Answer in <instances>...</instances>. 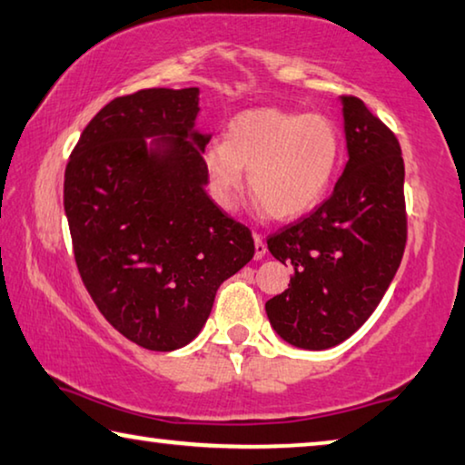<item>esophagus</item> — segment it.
<instances>
[{"label": "esophagus", "instance_id": "34e87169", "mask_svg": "<svg viewBox=\"0 0 465 465\" xmlns=\"http://www.w3.org/2000/svg\"><path fill=\"white\" fill-rule=\"evenodd\" d=\"M252 238H254V259L261 261L262 256L267 254V246H264V240H262L261 233H254Z\"/></svg>", "mask_w": 465, "mask_h": 465}]
</instances>
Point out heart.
<instances>
[{
  "label": "heart",
  "instance_id": "1",
  "mask_svg": "<svg viewBox=\"0 0 465 465\" xmlns=\"http://www.w3.org/2000/svg\"><path fill=\"white\" fill-rule=\"evenodd\" d=\"M203 161L211 193L223 209L233 206L246 167L256 204L267 206L271 217L290 221L327 194L341 161V136L322 114L256 107L232 117L225 143L206 144Z\"/></svg>",
  "mask_w": 465,
  "mask_h": 465
}]
</instances>
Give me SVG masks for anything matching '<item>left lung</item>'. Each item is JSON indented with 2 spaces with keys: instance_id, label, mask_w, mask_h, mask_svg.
Instances as JSON below:
<instances>
[{
  "instance_id": "obj_1",
  "label": "left lung",
  "mask_w": 465,
  "mask_h": 465,
  "mask_svg": "<svg viewBox=\"0 0 465 465\" xmlns=\"http://www.w3.org/2000/svg\"><path fill=\"white\" fill-rule=\"evenodd\" d=\"M348 163L325 203L267 240L292 264L290 287L264 304L271 327L302 350H329L364 325L405 248L403 159L391 130L341 97Z\"/></svg>"
}]
</instances>
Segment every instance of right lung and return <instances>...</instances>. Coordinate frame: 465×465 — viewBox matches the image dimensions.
Returning a JSON list of instances; mask_svg holds the SVG:
<instances>
[{
    "mask_svg": "<svg viewBox=\"0 0 465 465\" xmlns=\"http://www.w3.org/2000/svg\"><path fill=\"white\" fill-rule=\"evenodd\" d=\"M201 91L146 88L88 122L64 180L80 277L101 314L153 351L201 333L219 285L254 256L248 227L206 194ZM151 139V143L145 140Z\"/></svg>",
    "mask_w": 465,
    "mask_h": 465,
    "instance_id": "add662e5",
    "label": "right lung"
}]
</instances>
